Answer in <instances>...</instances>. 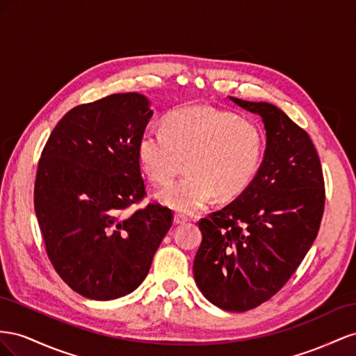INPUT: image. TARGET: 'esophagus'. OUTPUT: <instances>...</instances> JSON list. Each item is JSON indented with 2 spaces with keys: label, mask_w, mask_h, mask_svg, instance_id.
Wrapping results in <instances>:
<instances>
[{
  "label": "esophagus",
  "mask_w": 356,
  "mask_h": 356,
  "mask_svg": "<svg viewBox=\"0 0 356 356\" xmlns=\"http://www.w3.org/2000/svg\"><path fill=\"white\" fill-rule=\"evenodd\" d=\"M188 220H189L188 216L181 215V213H176V215H175V223H176V225H180V223H185Z\"/></svg>",
  "instance_id": "esophagus-1"
}]
</instances>
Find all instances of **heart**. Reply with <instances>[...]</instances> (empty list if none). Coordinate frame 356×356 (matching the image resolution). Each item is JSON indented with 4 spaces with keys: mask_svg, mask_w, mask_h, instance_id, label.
<instances>
[{
    "mask_svg": "<svg viewBox=\"0 0 356 356\" xmlns=\"http://www.w3.org/2000/svg\"><path fill=\"white\" fill-rule=\"evenodd\" d=\"M162 129L141 134L137 156L159 186L170 185L186 165L188 175L159 194L162 204L177 211H197L215 195L220 201L238 197L257 177L266 154L262 128L229 111L179 108L164 119Z\"/></svg>",
    "mask_w": 356,
    "mask_h": 356,
    "instance_id": "1",
    "label": "heart"
}]
</instances>
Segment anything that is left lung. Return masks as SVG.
<instances>
[{
  "mask_svg": "<svg viewBox=\"0 0 356 356\" xmlns=\"http://www.w3.org/2000/svg\"><path fill=\"white\" fill-rule=\"evenodd\" d=\"M229 99L261 116L267 147L249 188L198 222L202 241L194 277L211 304L246 312L285 286L312 248L323 215L325 184L306 131L276 106Z\"/></svg>",
  "mask_w": 356,
  "mask_h": 356,
  "instance_id": "left-lung-1",
  "label": "left lung"
}]
</instances>
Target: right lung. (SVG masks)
Masks as SVG:
<instances>
[{
  "label": "right lung",
  "mask_w": 356,
  "mask_h": 356,
  "mask_svg": "<svg viewBox=\"0 0 356 356\" xmlns=\"http://www.w3.org/2000/svg\"><path fill=\"white\" fill-rule=\"evenodd\" d=\"M137 92L71 108L38 161L34 209L47 257L67 285L90 300L131 293L147 276L172 223L146 195L137 145L154 111Z\"/></svg>",
  "instance_id": "add662e5"
}]
</instances>
